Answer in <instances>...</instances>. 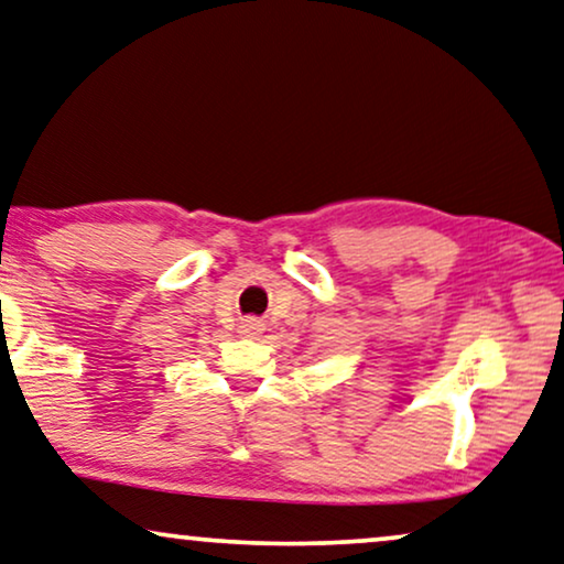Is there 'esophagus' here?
Returning <instances> with one entry per match:
<instances>
[{
  "instance_id": "34e87169",
  "label": "esophagus",
  "mask_w": 564,
  "mask_h": 564,
  "mask_svg": "<svg viewBox=\"0 0 564 564\" xmlns=\"http://www.w3.org/2000/svg\"><path fill=\"white\" fill-rule=\"evenodd\" d=\"M243 333H251V336H254V333H259L262 330V325H259V321H243Z\"/></svg>"
}]
</instances>
